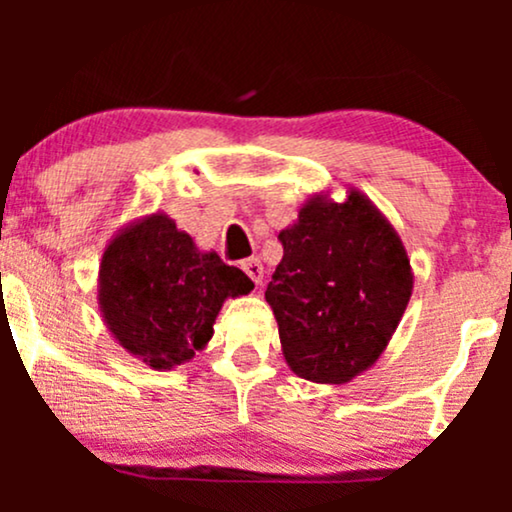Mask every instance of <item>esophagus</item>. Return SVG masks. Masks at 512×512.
<instances>
[{"label":"esophagus","mask_w":512,"mask_h":512,"mask_svg":"<svg viewBox=\"0 0 512 512\" xmlns=\"http://www.w3.org/2000/svg\"><path fill=\"white\" fill-rule=\"evenodd\" d=\"M240 269H243L245 274L250 276L252 281H255L257 286L262 284V276H264V267H262V262H260V257H248V260H243L240 262Z\"/></svg>","instance_id":"esophagus-1"}]
</instances>
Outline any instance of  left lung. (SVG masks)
<instances>
[{"label": "left lung", "instance_id": "8db88e82", "mask_svg": "<svg viewBox=\"0 0 512 512\" xmlns=\"http://www.w3.org/2000/svg\"><path fill=\"white\" fill-rule=\"evenodd\" d=\"M284 257L264 298L298 378L351 383L390 344L414 289L409 255L387 216L356 187L344 202L315 192L279 233Z\"/></svg>", "mask_w": 512, "mask_h": 512}]
</instances>
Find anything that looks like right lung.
Masks as SVG:
<instances>
[{
	"instance_id": "obj_1",
	"label": "right lung",
	"mask_w": 512,
	"mask_h": 512,
	"mask_svg": "<svg viewBox=\"0 0 512 512\" xmlns=\"http://www.w3.org/2000/svg\"><path fill=\"white\" fill-rule=\"evenodd\" d=\"M255 284L214 250H199L163 211L129 221L105 245L98 308L113 339L154 370H173L207 349L228 298Z\"/></svg>"
}]
</instances>
